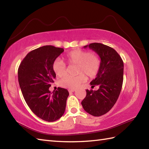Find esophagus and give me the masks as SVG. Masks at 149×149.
<instances>
[{
    "label": "esophagus",
    "mask_w": 149,
    "mask_h": 149,
    "mask_svg": "<svg viewBox=\"0 0 149 149\" xmlns=\"http://www.w3.org/2000/svg\"><path fill=\"white\" fill-rule=\"evenodd\" d=\"M68 91L69 93H73V92H75V90H74V89H69Z\"/></svg>",
    "instance_id": "1"
}]
</instances>
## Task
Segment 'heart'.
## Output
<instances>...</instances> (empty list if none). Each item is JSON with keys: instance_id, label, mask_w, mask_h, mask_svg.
<instances>
[{"instance_id": "1", "label": "heart", "mask_w": 149, "mask_h": 149, "mask_svg": "<svg viewBox=\"0 0 149 149\" xmlns=\"http://www.w3.org/2000/svg\"><path fill=\"white\" fill-rule=\"evenodd\" d=\"M65 60L70 65H77L75 77L66 76L60 81V85L64 87L76 88L86 81L88 77L96 76L100 68L101 61L98 55L88 51L74 50L67 53ZM53 70L58 77H63L66 74V66L63 61L56 59L53 63Z\"/></svg>"}]
</instances>
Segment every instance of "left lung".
I'll use <instances>...</instances> for the list:
<instances>
[{
	"mask_svg": "<svg viewBox=\"0 0 149 149\" xmlns=\"http://www.w3.org/2000/svg\"><path fill=\"white\" fill-rule=\"evenodd\" d=\"M83 47L95 51L100 58L101 64L96 78L91 82L92 86L98 85V90H86V95L81 105L86 112L100 117L110 111L120 95L124 63L117 51L107 45L93 43Z\"/></svg>",
	"mask_w": 149,
	"mask_h": 149,
	"instance_id": "obj_1",
	"label": "left lung"
}]
</instances>
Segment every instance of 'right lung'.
Segmentation results:
<instances>
[{
	"label": "right lung",
	"mask_w": 149,
	"mask_h": 149,
	"mask_svg": "<svg viewBox=\"0 0 149 149\" xmlns=\"http://www.w3.org/2000/svg\"><path fill=\"white\" fill-rule=\"evenodd\" d=\"M63 48L44 45L26 55L18 69V81L24 99L37 117L47 122L60 118L65 111L68 90L58 87L51 93L49 88L56 75L53 63Z\"/></svg>",
	"instance_id": "add662e5"
}]
</instances>
